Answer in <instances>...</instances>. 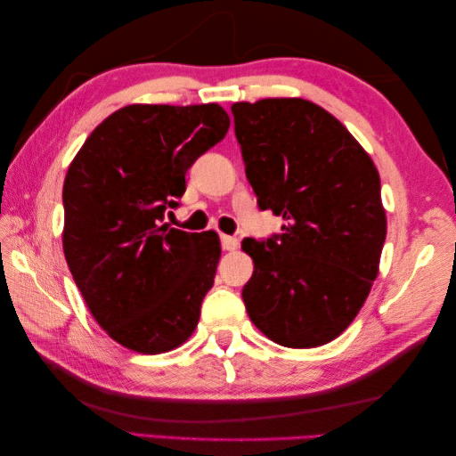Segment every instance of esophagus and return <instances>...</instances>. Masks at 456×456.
<instances>
[{"instance_id": "1", "label": "esophagus", "mask_w": 456, "mask_h": 456, "mask_svg": "<svg viewBox=\"0 0 456 456\" xmlns=\"http://www.w3.org/2000/svg\"><path fill=\"white\" fill-rule=\"evenodd\" d=\"M221 247L223 250H235L239 247V239L231 235H221Z\"/></svg>"}]
</instances>
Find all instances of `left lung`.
<instances>
[{"instance_id": "left-lung-1", "label": "left lung", "mask_w": 456, "mask_h": 456, "mask_svg": "<svg viewBox=\"0 0 456 456\" xmlns=\"http://www.w3.org/2000/svg\"><path fill=\"white\" fill-rule=\"evenodd\" d=\"M247 180L282 233L245 239L247 314L270 341L314 348L353 323L386 240L380 176L345 125L302 98L231 105Z\"/></svg>"}]
</instances>
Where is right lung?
Returning a JSON list of instances; mask_svg holds the SVG:
<instances>
[{"label":"right lung","instance_id":"add662e5","mask_svg":"<svg viewBox=\"0 0 456 456\" xmlns=\"http://www.w3.org/2000/svg\"><path fill=\"white\" fill-rule=\"evenodd\" d=\"M217 103H133L103 119L66 172L62 247L95 322L142 354L186 343L213 286L216 231L160 225L186 172L229 131Z\"/></svg>","mask_w":456,"mask_h":456}]
</instances>
